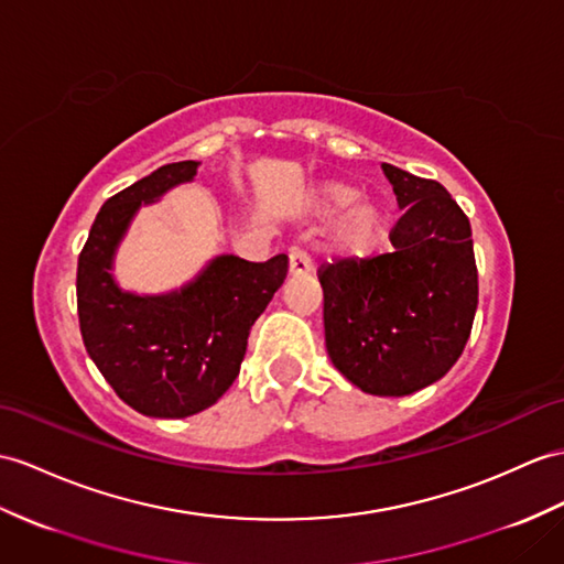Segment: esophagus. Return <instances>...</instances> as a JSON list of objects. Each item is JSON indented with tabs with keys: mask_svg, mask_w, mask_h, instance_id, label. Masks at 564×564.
I'll list each match as a JSON object with an SVG mask.
<instances>
[{
	"mask_svg": "<svg viewBox=\"0 0 564 564\" xmlns=\"http://www.w3.org/2000/svg\"><path fill=\"white\" fill-rule=\"evenodd\" d=\"M313 268L311 256L301 249H292L290 253V274L292 278H301V274H308Z\"/></svg>",
	"mask_w": 564,
	"mask_h": 564,
	"instance_id": "34e87169",
	"label": "esophagus"
}]
</instances>
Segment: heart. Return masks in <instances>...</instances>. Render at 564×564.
<instances>
[{
    "label": "heart",
    "mask_w": 564,
    "mask_h": 564,
    "mask_svg": "<svg viewBox=\"0 0 564 564\" xmlns=\"http://www.w3.org/2000/svg\"><path fill=\"white\" fill-rule=\"evenodd\" d=\"M359 196V188L349 182L329 178L313 188L308 198V208L313 215H333ZM349 205V204H348ZM350 206V205H349ZM388 210L378 200H357L349 209L339 215V219L329 235V246L345 256H368L386 237Z\"/></svg>",
    "instance_id": "heart-1"
}]
</instances>
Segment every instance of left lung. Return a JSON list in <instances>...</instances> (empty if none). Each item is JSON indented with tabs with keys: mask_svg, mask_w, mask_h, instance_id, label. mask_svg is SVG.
Segmentation results:
<instances>
[{
	"mask_svg": "<svg viewBox=\"0 0 564 564\" xmlns=\"http://www.w3.org/2000/svg\"><path fill=\"white\" fill-rule=\"evenodd\" d=\"M404 210L392 253L318 270L325 347L356 388L404 397L457 364L478 306L471 225L433 178L382 162Z\"/></svg>",
	"mask_w": 564,
	"mask_h": 564,
	"instance_id": "left-lung-1",
	"label": "left lung"
}]
</instances>
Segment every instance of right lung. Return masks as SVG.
I'll use <instances>...</instances> for the list:
<instances>
[{"label":"right lung","mask_w":564,"mask_h":564,"mask_svg":"<svg viewBox=\"0 0 564 564\" xmlns=\"http://www.w3.org/2000/svg\"><path fill=\"white\" fill-rule=\"evenodd\" d=\"M198 164H164L119 191L100 208L78 256L76 299L86 351L112 390L143 416H194L231 388L251 327L290 268L284 253L265 263L225 253L182 290H121L112 265L131 219L141 205L194 182Z\"/></svg>","instance_id":"right-lung-1"}]
</instances>
